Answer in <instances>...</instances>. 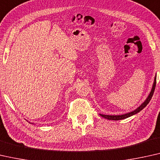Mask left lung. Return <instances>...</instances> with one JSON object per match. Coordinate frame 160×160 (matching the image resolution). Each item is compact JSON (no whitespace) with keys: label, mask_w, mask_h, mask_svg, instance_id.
Instances as JSON below:
<instances>
[{"label":"left lung","mask_w":160,"mask_h":160,"mask_svg":"<svg viewBox=\"0 0 160 160\" xmlns=\"http://www.w3.org/2000/svg\"><path fill=\"white\" fill-rule=\"evenodd\" d=\"M156 79H157V76H155L154 83H153L152 88V90H151L149 95L148 96V97L147 98V99L144 101V102H143V103H141V104L139 106V107L137 108L136 109H135V110H133V111L129 112V113L122 114V115H106V114H100V115L102 116V118L107 119V120H123V119L128 118L130 116H132V115H134V114L138 113V112L141 111L143 108L147 107V105L148 103H149L150 100L152 99V96H153V94H154V92L155 90V87H156Z\"/></svg>","instance_id":"obj_1"}]
</instances>
